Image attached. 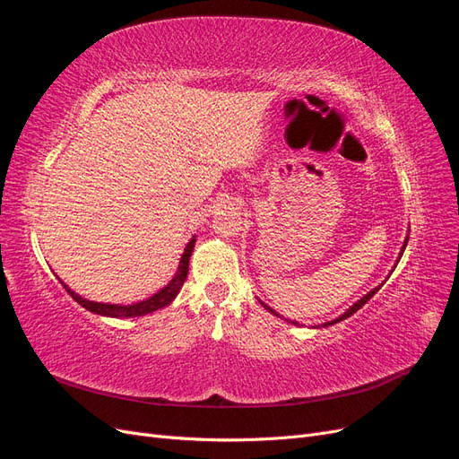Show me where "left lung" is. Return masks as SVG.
<instances>
[{"mask_svg":"<svg viewBox=\"0 0 459 459\" xmlns=\"http://www.w3.org/2000/svg\"><path fill=\"white\" fill-rule=\"evenodd\" d=\"M406 245H408V238H406V241H404V247H402V251H400V256H402V253H404V248H406ZM398 260H400V258H398ZM381 287H383V283H381L379 287H375L373 290H369V293H368L366 297H362V299H359V300H358L356 304H352V307H351L349 310H346V312H344L342 316H339L337 319H331V322L324 324V327H327V325H333V324H337V322H342V319H346V317H349V316H352L354 312H358V310H359V308H362V307H364V304H366V302H368V300H369V299H371V297H373L375 293H377V290H379ZM262 307H264V308H266L268 312L275 314V310H272L270 307H266V304H264V302H262ZM275 316H280V314H275ZM293 324H295V322H293ZM295 325H297V324H295Z\"/></svg>","mask_w":459,"mask_h":459,"instance_id":"obj_1","label":"left lung"}]
</instances>
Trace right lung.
Wrapping results in <instances>:
<instances>
[{"label":"right lung","mask_w":459,"mask_h":459,"mask_svg":"<svg viewBox=\"0 0 459 459\" xmlns=\"http://www.w3.org/2000/svg\"><path fill=\"white\" fill-rule=\"evenodd\" d=\"M193 247H195V235H193V239L187 243V247L184 248V255L179 258V266L176 275L172 277V281L166 285L164 289H160L157 295H152L142 302H135V304H103V302H91L82 299L80 295H76L74 290L68 289L66 285H63L71 297L80 304V307H84L86 310L93 312V314H100V316H108V317H137V316H145L151 314L155 310H160L164 307H169V304L176 299V295L179 293V289H182L184 281L187 280V270H189V256L193 253ZM63 283V281H61Z\"/></svg>","instance_id":"add662e5"}]
</instances>
